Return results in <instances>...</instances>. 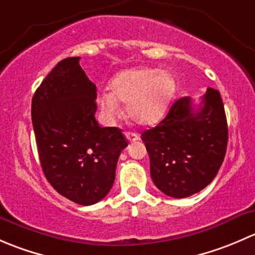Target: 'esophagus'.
I'll list each match as a JSON object with an SVG mask.
<instances>
[{
  "instance_id": "esophagus-1",
  "label": "esophagus",
  "mask_w": 255,
  "mask_h": 255,
  "mask_svg": "<svg viewBox=\"0 0 255 255\" xmlns=\"http://www.w3.org/2000/svg\"><path fill=\"white\" fill-rule=\"evenodd\" d=\"M126 138H127L129 142H137L139 139V135L137 133H133V132H127L126 133Z\"/></svg>"
}]
</instances>
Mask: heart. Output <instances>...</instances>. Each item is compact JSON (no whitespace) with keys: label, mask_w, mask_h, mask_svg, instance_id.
Here are the masks:
<instances>
[{"label":"heart","mask_w":255,"mask_h":255,"mask_svg":"<svg viewBox=\"0 0 255 255\" xmlns=\"http://www.w3.org/2000/svg\"><path fill=\"white\" fill-rule=\"evenodd\" d=\"M111 92H101L97 104L107 118L120 111L126 102L127 116L140 126L161 120L175 92L174 78L166 71L151 68H133L118 73L110 82Z\"/></svg>","instance_id":"b5f03b06"}]
</instances>
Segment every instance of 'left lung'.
<instances>
[{
	"mask_svg": "<svg viewBox=\"0 0 255 255\" xmlns=\"http://www.w3.org/2000/svg\"><path fill=\"white\" fill-rule=\"evenodd\" d=\"M142 140L150 176L165 195L184 199L201 191L217 175L226 155L228 127L217 90L208 87L199 109L191 97L176 100L166 117Z\"/></svg>",
	"mask_w": 255,
	"mask_h": 255,
	"instance_id": "1",
	"label": "left lung"
}]
</instances>
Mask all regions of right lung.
<instances>
[{
  "label": "right lung",
  "instance_id": "add662e5",
  "mask_svg": "<svg viewBox=\"0 0 255 255\" xmlns=\"http://www.w3.org/2000/svg\"><path fill=\"white\" fill-rule=\"evenodd\" d=\"M79 61H59L43 80L32 99V122L48 181L70 201L89 206L110 192L128 143L120 128L99 126L96 86Z\"/></svg>",
  "mask_w": 255,
  "mask_h": 255
}]
</instances>
